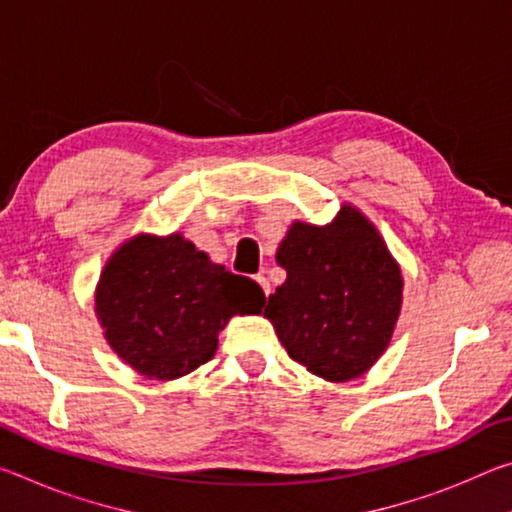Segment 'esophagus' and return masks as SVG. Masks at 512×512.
I'll list each match as a JSON object with an SVG mask.
<instances>
[{"mask_svg":"<svg viewBox=\"0 0 512 512\" xmlns=\"http://www.w3.org/2000/svg\"><path fill=\"white\" fill-rule=\"evenodd\" d=\"M255 280H257V284H259V287H262V291H264V296H268V293H271V284H268V280H266V277H264V275H257V277H255Z\"/></svg>","mask_w":512,"mask_h":512,"instance_id":"obj_1","label":"esophagus"}]
</instances>
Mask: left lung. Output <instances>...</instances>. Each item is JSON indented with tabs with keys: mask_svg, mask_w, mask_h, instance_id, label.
Segmentation results:
<instances>
[{
	"mask_svg": "<svg viewBox=\"0 0 512 512\" xmlns=\"http://www.w3.org/2000/svg\"><path fill=\"white\" fill-rule=\"evenodd\" d=\"M287 280L268 296L289 357L325 381H350L375 366L393 339L404 277L359 207L343 203L327 225L293 221L277 248Z\"/></svg>",
	"mask_w": 512,
	"mask_h": 512,
	"instance_id": "1",
	"label": "left lung"
}]
</instances>
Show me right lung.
I'll list each match as a JSON object with an SVG mask.
<instances>
[{
    "label": "right lung",
    "instance_id": "add662e5",
    "mask_svg": "<svg viewBox=\"0 0 512 512\" xmlns=\"http://www.w3.org/2000/svg\"><path fill=\"white\" fill-rule=\"evenodd\" d=\"M264 291L225 271L180 232L126 239L108 257L94 314L137 375L171 381L210 361L232 316L262 314Z\"/></svg>",
    "mask_w": 512,
    "mask_h": 512
}]
</instances>
